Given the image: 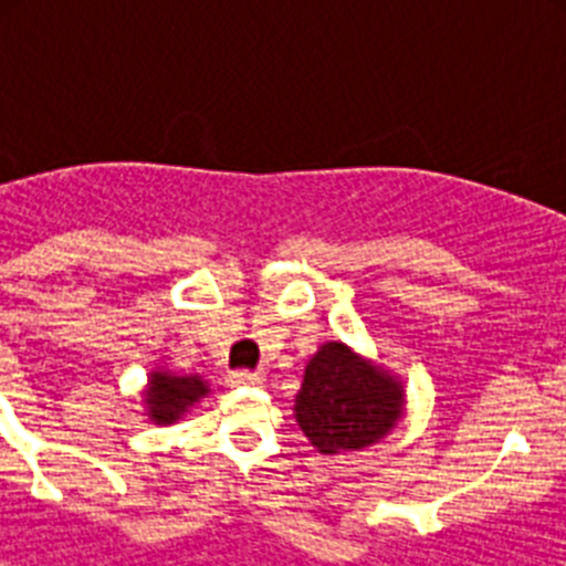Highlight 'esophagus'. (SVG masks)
<instances>
[{"label":"esophagus","mask_w":566,"mask_h":566,"mask_svg":"<svg viewBox=\"0 0 566 566\" xmlns=\"http://www.w3.org/2000/svg\"><path fill=\"white\" fill-rule=\"evenodd\" d=\"M263 374L249 371V368H238V371H229V385H263Z\"/></svg>","instance_id":"1"}]
</instances>
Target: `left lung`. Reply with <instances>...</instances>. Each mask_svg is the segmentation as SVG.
<instances>
[{"instance_id": "left-lung-1", "label": "left lung", "mask_w": 566, "mask_h": 566, "mask_svg": "<svg viewBox=\"0 0 566 566\" xmlns=\"http://www.w3.org/2000/svg\"><path fill=\"white\" fill-rule=\"evenodd\" d=\"M294 413L319 453L359 451L391 431L402 391L343 343H326L306 365Z\"/></svg>"}]
</instances>
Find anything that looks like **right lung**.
I'll return each instance as SVG.
<instances>
[{"label":"right lung","mask_w":566,"mask_h":566,"mask_svg":"<svg viewBox=\"0 0 566 566\" xmlns=\"http://www.w3.org/2000/svg\"><path fill=\"white\" fill-rule=\"evenodd\" d=\"M203 394H207V385L201 382V377H169V374H153V382H149V391H147L149 417L161 424L175 422V419L181 417L189 405L198 402Z\"/></svg>","instance_id":"obj_1"}]
</instances>
